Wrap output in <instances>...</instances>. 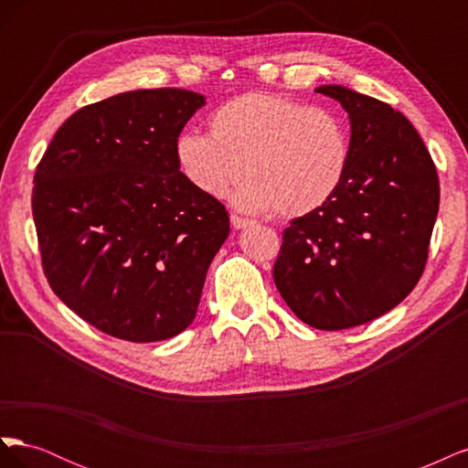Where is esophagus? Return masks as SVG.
I'll return each mask as SVG.
<instances>
[{"instance_id":"obj_1","label":"esophagus","mask_w":468,"mask_h":468,"mask_svg":"<svg viewBox=\"0 0 468 468\" xmlns=\"http://www.w3.org/2000/svg\"><path fill=\"white\" fill-rule=\"evenodd\" d=\"M230 222H232L234 229H246V226L251 224L250 218H244V217H239V215H232V217H230Z\"/></svg>"}]
</instances>
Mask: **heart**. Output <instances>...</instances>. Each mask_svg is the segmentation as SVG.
I'll use <instances>...</instances> for the list:
<instances>
[{
    "mask_svg": "<svg viewBox=\"0 0 468 468\" xmlns=\"http://www.w3.org/2000/svg\"><path fill=\"white\" fill-rule=\"evenodd\" d=\"M176 160L191 186L218 199L239 177L236 205L303 217L328 203L351 160L347 124L328 107L251 91L222 103L210 117V134L181 133Z\"/></svg>",
    "mask_w": 468,
    "mask_h": 468,
    "instance_id": "heart-1",
    "label": "heart"
}]
</instances>
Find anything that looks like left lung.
I'll return each instance as SVG.
<instances>
[{"label":"left lung","mask_w":468,"mask_h":468,"mask_svg":"<svg viewBox=\"0 0 468 468\" xmlns=\"http://www.w3.org/2000/svg\"><path fill=\"white\" fill-rule=\"evenodd\" d=\"M349 112L351 160L332 199L291 220L273 265L282 301L318 330L371 322L412 292L428 263L439 177L400 111L322 86Z\"/></svg>","instance_id":"obj_1"}]
</instances>
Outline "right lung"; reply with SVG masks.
<instances>
[{
	"instance_id": "add662e5",
	"label": "right lung",
	"mask_w": 468,
	"mask_h": 468,
	"mask_svg": "<svg viewBox=\"0 0 468 468\" xmlns=\"http://www.w3.org/2000/svg\"><path fill=\"white\" fill-rule=\"evenodd\" d=\"M205 97L138 90L76 111L33 186L50 289L107 335L160 342L193 322L229 210L179 172L176 140Z\"/></svg>"
}]
</instances>
